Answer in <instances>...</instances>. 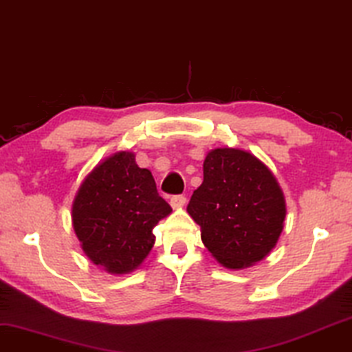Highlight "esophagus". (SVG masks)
<instances>
[{"label":"esophagus","mask_w":352,"mask_h":352,"mask_svg":"<svg viewBox=\"0 0 352 352\" xmlns=\"http://www.w3.org/2000/svg\"><path fill=\"white\" fill-rule=\"evenodd\" d=\"M186 203V198L184 197V195H173V197L170 198V204H172V208H182L184 206V204Z\"/></svg>","instance_id":"1"}]
</instances>
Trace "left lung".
Listing matches in <instances>:
<instances>
[{
    "label": "left lung",
    "instance_id": "8db88e82",
    "mask_svg": "<svg viewBox=\"0 0 352 352\" xmlns=\"http://www.w3.org/2000/svg\"><path fill=\"white\" fill-rule=\"evenodd\" d=\"M203 184L188 214L201 228L204 247L226 268L263 260L283 232L286 203L270 168L240 149H214L203 164Z\"/></svg>",
    "mask_w": 352,
    "mask_h": 352
}]
</instances>
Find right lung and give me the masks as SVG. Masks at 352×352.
Returning <instances> with one entry per match:
<instances>
[{
    "label": "right lung",
    "mask_w": 352,
    "mask_h": 352,
    "mask_svg": "<svg viewBox=\"0 0 352 352\" xmlns=\"http://www.w3.org/2000/svg\"><path fill=\"white\" fill-rule=\"evenodd\" d=\"M170 211L153 173L138 167L135 154L118 153L82 182L73 203V228L96 265L122 274L148 256L154 226Z\"/></svg>",
    "instance_id": "right-lung-1"
}]
</instances>
